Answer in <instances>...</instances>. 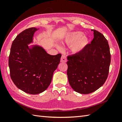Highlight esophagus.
I'll list each match as a JSON object with an SVG mask.
<instances>
[{
  "instance_id": "obj_1",
  "label": "esophagus",
  "mask_w": 122,
  "mask_h": 122,
  "mask_svg": "<svg viewBox=\"0 0 122 122\" xmlns=\"http://www.w3.org/2000/svg\"><path fill=\"white\" fill-rule=\"evenodd\" d=\"M61 62H67V58H66V55H62L61 57Z\"/></svg>"
}]
</instances>
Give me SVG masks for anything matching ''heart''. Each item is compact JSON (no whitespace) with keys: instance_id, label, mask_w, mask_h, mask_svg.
Returning a JSON list of instances; mask_svg holds the SVG:
<instances>
[{"instance_id":"1","label":"heart","mask_w":122,"mask_h":122,"mask_svg":"<svg viewBox=\"0 0 122 122\" xmlns=\"http://www.w3.org/2000/svg\"><path fill=\"white\" fill-rule=\"evenodd\" d=\"M81 31L70 32L66 36L64 42L68 45H71V50L74 53H79L86 48L89 42V39ZM59 49L61 47L58 46Z\"/></svg>"}]
</instances>
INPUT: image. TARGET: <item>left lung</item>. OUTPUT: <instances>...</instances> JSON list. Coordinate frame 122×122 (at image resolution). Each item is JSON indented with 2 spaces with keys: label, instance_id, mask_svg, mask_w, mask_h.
<instances>
[{
  "label": "left lung",
  "instance_id": "left-lung-1",
  "mask_svg": "<svg viewBox=\"0 0 122 122\" xmlns=\"http://www.w3.org/2000/svg\"><path fill=\"white\" fill-rule=\"evenodd\" d=\"M94 39L79 53L67 57V75L70 86L77 93L87 94L97 90L105 82L111 61L107 41L92 29Z\"/></svg>",
  "mask_w": 122,
  "mask_h": 122
}]
</instances>
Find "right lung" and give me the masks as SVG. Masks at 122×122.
Listing matches in <instances>:
<instances>
[{
  "instance_id": "obj_1",
  "label": "right lung",
  "mask_w": 122,
  "mask_h": 122,
  "mask_svg": "<svg viewBox=\"0 0 122 122\" xmlns=\"http://www.w3.org/2000/svg\"><path fill=\"white\" fill-rule=\"evenodd\" d=\"M38 29L31 27L20 33L12 43L9 58L13 82L20 90L32 95L41 93L49 86L61 56L60 53L50 55L37 45L28 46Z\"/></svg>"
}]
</instances>
